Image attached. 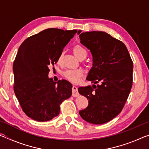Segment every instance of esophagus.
Here are the masks:
<instances>
[{
	"mask_svg": "<svg viewBox=\"0 0 149 149\" xmlns=\"http://www.w3.org/2000/svg\"><path fill=\"white\" fill-rule=\"evenodd\" d=\"M79 95V93L77 91V87L76 86L72 87V96L73 97H77Z\"/></svg>",
	"mask_w": 149,
	"mask_h": 149,
	"instance_id": "esophagus-1",
	"label": "esophagus"
}]
</instances>
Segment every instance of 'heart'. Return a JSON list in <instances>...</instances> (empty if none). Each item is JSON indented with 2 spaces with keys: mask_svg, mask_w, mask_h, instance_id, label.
Returning <instances> with one entry per match:
<instances>
[{
  "mask_svg": "<svg viewBox=\"0 0 149 149\" xmlns=\"http://www.w3.org/2000/svg\"><path fill=\"white\" fill-rule=\"evenodd\" d=\"M73 51L74 54L77 58L85 56L87 55V50L83 46L80 45H75L73 48ZM61 60V55H60L58 58V63H59ZM84 74V72L81 69H68L65 70L62 72V75L65 79H68L72 83H77L79 81Z\"/></svg>",
  "mask_w": 149,
  "mask_h": 149,
  "instance_id": "heart-1",
  "label": "heart"
}]
</instances>
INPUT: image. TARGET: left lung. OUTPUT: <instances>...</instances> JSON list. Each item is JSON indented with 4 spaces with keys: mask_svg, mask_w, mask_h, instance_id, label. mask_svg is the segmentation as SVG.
Listing matches in <instances>:
<instances>
[{
    "mask_svg": "<svg viewBox=\"0 0 149 149\" xmlns=\"http://www.w3.org/2000/svg\"><path fill=\"white\" fill-rule=\"evenodd\" d=\"M80 33L81 43L93 55L87 80L93 85L78 88L89 100L88 107L79 113L87 122L102 124L117 116L124 107L132 87L133 61L124 43L107 33Z\"/></svg>",
    "mask_w": 149,
    "mask_h": 149,
    "instance_id": "obj_1",
    "label": "left lung"
}]
</instances>
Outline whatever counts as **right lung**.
<instances>
[{
  "mask_svg": "<svg viewBox=\"0 0 149 149\" xmlns=\"http://www.w3.org/2000/svg\"><path fill=\"white\" fill-rule=\"evenodd\" d=\"M76 29L49 28L22 42L13 64L14 91L22 110L38 122L57 116L60 105L71 97L72 85L66 80L53 81L48 75Z\"/></svg>",
  "mask_w": 149,
  "mask_h": 149,
  "instance_id": "right-lung-1",
  "label": "right lung"
}]
</instances>
